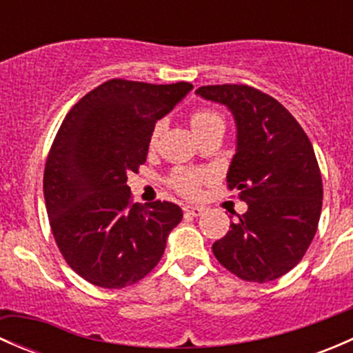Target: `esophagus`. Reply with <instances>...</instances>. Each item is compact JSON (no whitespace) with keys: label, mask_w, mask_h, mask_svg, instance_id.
Wrapping results in <instances>:
<instances>
[{"label":"esophagus","mask_w":353,"mask_h":353,"mask_svg":"<svg viewBox=\"0 0 353 353\" xmlns=\"http://www.w3.org/2000/svg\"><path fill=\"white\" fill-rule=\"evenodd\" d=\"M184 212H186L188 215L199 216V215H203L205 208H203V206H191V205H188V206H184Z\"/></svg>","instance_id":"esophagus-1"}]
</instances>
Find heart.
Listing matches in <instances>:
<instances>
[{
	"instance_id": "1",
	"label": "heart",
	"mask_w": 353,
	"mask_h": 353,
	"mask_svg": "<svg viewBox=\"0 0 353 353\" xmlns=\"http://www.w3.org/2000/svg\"><path fill=\"white\" fill-rule=\"evenodd\" d=\"M216 124H222L223 121L220 117V114H216L215 110L212 109H198L191 114V128H193L194 134H199L201 131L208 130V128L216 126ZM163 123L159 121L155 123L154 130L150 133V147L154 148L157 143H159V138L162 134ZM206 181V174L203 170L196 169H177L174 170L172 176H170V184H172L174 190L177 193H181L183 196L194 198L199 194V190H201V184Z\"/></svg>"
}]
</instances>
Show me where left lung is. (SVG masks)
<instances>
[{
  "instance_id": "8db88e82",
  "label": "left lung",
  "mask_w": 353,
  "mask_h": 353,
  "mask_svg": "<svg viewBox=\"0 0 353 353\" xmlns=\"http://www.w3.org/2000/svg\"><path fill=\"white\" fill-rule=\"evenodd\" d=\"M199 97L225 105L237 128L227 172L248 212L212 245L220 265L245 282L265 283L290 272L314 239L323 181L314 148L288 110L248 85H206Z\"/></svg>"
}]
</instances>
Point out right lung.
Masks as SVG:
<instances>
[{"label":"right lung","instance_id":"right-lung-1","mask_svg":"<svg viewBox=\"0 0 353 353\" xmlns=\"http://www.w3.org/2000/svg\"><path fill=\"white\" fill-rule=\"evenodd\" d=\"M191 88L114 78L66 114L46 162L44 199L63 258L87 282L133 285L162 258L183 210L170 201L131 203L126 181L147 160L157 121Z\"/></svg>","mask_w":353,"mask_h":353}]
</instances>
